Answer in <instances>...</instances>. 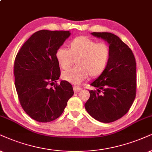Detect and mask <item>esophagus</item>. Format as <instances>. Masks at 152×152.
<instances>
[{"instance_id":"34e87169","label":"esophagus","mask_w":152,"mask_h":152,"mask_svg":"<svg viewBox=\"0 0 152 152\" xmlns=\"http://www.w3.org/2000/svg\"><path fill=\"white\" fill-rule=\"evenodd\" d=\"M73 89H74V93H78V92H79L80 90H81V88L78 87V86H74V87L73 88Z\"/></svg>"}]
</instances>
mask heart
I'll list each match as a JSON object with an SVG mask.
<instances>
[{
	"label": "heart",
	"instance_id": "b5f03b06",
	"mask_svg": "<svg viewBox=\"0 0 152 152\" xmlns=\"http://www.w3.org/2000/svg\"><path fill=\"white\" fill-rule=\"evenodd\" d=\"M59 66L68 69L75 62L76 66L62 73V78L73 84H79L90 77H98L106 69L110 57V49L106 43H97L87 36L74 38L68 50L59 48L55 53Z\"/></svg>",
	"mask_w": 152,
	"mask_h": 152
}]
</instances>
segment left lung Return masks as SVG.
<instances>
[{"mask_svg":"<svg viewBox=\"0 0 152 152\" xmlns=\"http://www.w3.org/2000/svg\"><path fill=\"white\" fill-rule=\"evenodd\" d=\"M95 37L108 43L110 57L104 72L90 86V98L85 108L93 118L111 123L124 116L129 110L136 95V62L133 53L118 36L108 32H93ZM101 89L103 94L99 95Z\"/></svg>","mask_w":152,"mask_h":152,"instance_id":"1","label":"left lung"}]
</instances>
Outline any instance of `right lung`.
<instances>
[{"instance_id": "obj_1", "label": "right lung", "mask_w": 152, "mask_h": 152, "mask_svg": "<svg viewBox=\"0 0 152 152\" xmlns=\"http://www.w3.org/2000/svg\"><path fill=\"white\" fill-rule=\"evenodd\" d=\"M70 35L69 31H38L17 54L14 75L17 95L25 112L36 121L58 118L74 95L66 80L49 88L60 76L55 53Z\"/></svg>"}]
</instances>
